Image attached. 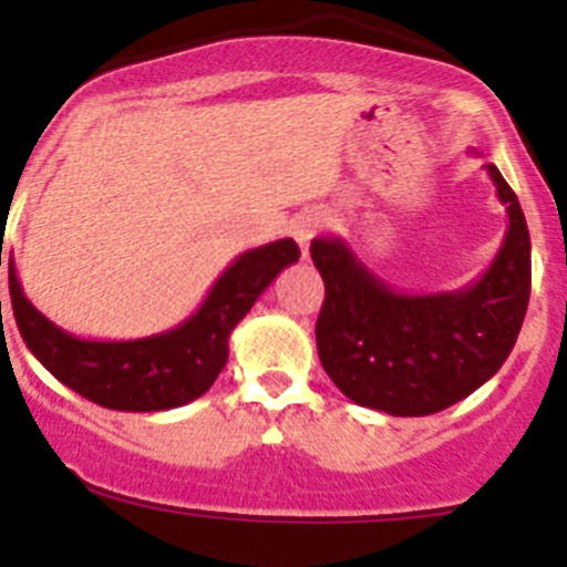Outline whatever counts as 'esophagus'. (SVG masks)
I'll return each mask as SVG.
<instances>
[{"instance_id":"34e87169","label":"esophagus","mask_w":567,"mask_h":567,"mask_svg":"<svg viewBox=\"0 0 567 567\" xmlns=\"http://www.w3.org/2000/svg\"><path fill=\"white\" fill-rule=\"evenodd\" d=\"M320 230V217L315 214H306V217H298L292 223V236L298 239L300 250H303V258H309V245H311V236Z\"/></svg>"}]
</instances>
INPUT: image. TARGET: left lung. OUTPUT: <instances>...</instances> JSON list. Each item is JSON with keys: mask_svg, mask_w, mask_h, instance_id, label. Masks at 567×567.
<instances>
[{"mask_svg": "<svg viewBox=\"0 0 567 567\" xmlns=\"http://www.w3.org/2000/svg\"><path fill=\"white\" fill-rule=\"evenodd\" d=\"M506 206V234L471 287L412 295L390 287L337 236H317L311 258L326 284L317 353L359 406L425 417L493 379L515 348L532 289V241L515 192L484 164Z\"/></svg>", "mask_w": 567, "mask_h": 567, "instance_id": "obj_1", "label": "left lung"}]
</instances>
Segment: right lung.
I'll list each match as a JSON object with an SVG mask.
<instances>
[{"label": "right lung", "mask_w": 567, "mask_h": 567, "mask_svg": "<svg viewBox=\"0 0 567 567\" xmlns=\"http://www.w3.org/2000/svg\"><path fill=\"white\" fill-rule=\"evenodd\" d=\"M300 258L292 239L252 247L234 258L188 320L125 342L80 339L27 300L10 261V303L21 339L61 384L116 412H164L206 395L228 361L230 331L278 272ZM2 306V303H0Z\"/></svg>", "instance_id": "obj_1"}]
</instances>
